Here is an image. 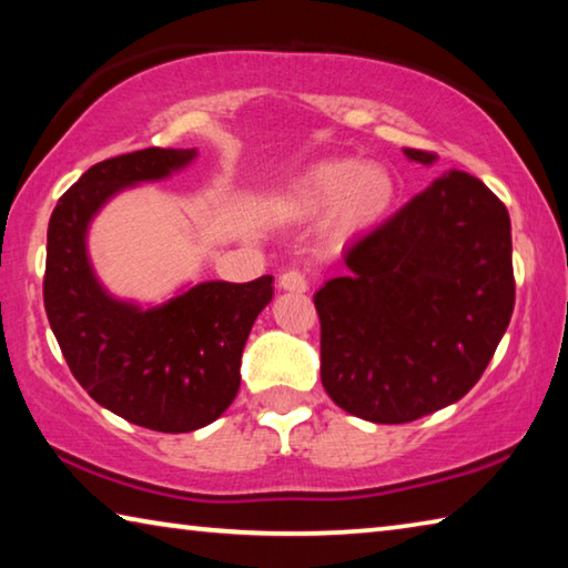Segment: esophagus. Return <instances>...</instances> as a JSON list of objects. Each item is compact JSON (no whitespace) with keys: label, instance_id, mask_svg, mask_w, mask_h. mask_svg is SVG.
<instances>
[{"label":"esophagus","instance_id":"1","mask_svg":"<svg viewBox=\"0 0 568 568\" xmlns=\"http://www.w3.org/2000/svg\"><path fill=\"white\" fill-rule=\"evenodd\" d=\"M277 287L285 293H305L307 281L301 271H285L281 277H277Z\"/></svg>","mask_w":568,"mask_h":568}]
</instances>
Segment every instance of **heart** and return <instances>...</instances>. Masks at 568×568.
Masks as SVG:
<instances>
[{"mask_svg": "<svg viewBox=\"0 0 568 568\" xmlns=\"http://www.w3.org/2000/svg\"><path fill=\"white\" fill-rule=\"evenodd\" d=\"M398 197V180L381 162L323 160L303 170L281 190L277 205L293 217H315L331 210L338 235H355L376 227Z\"/></svg>", "mask_w": 568, "mask_h": 568, "instance_id": "heart-1", "label": "heart"}]
</instances>
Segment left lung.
Masks as SVG:
<instances>
[{
  "mask_svg": "<svg viewBox=\"0 0 568 568\" xmlns=\"http://www.w3.org/2000/svg\"><path fill=\"white\" fill-rule=\"evenodd\" d=\"M430 168V152L403 148ZM318 293L321 381L335 406L408 423L476 386L514 313L511 220L491 190L448 170L343 255Z\"/></svg>",
  "mask_w": 568,
  "mask_h": 568,
  "instance_id": "obj_1",
  "label": "left lung"
}]
</instances>
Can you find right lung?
<instances>
[{"label":"right lung","mask_w":568,"mask_h":568,"mask_svg":"<svg viewBox=\"0 0 568 568\" xmlns=\"http://www.w3.org/2000/svg\"><path fill=\"white\" fill-rule=\"evenodd\" d=\"M195 158V148H148L98 162L60 197L47 230L44 311L72 376L102 408L162 434L203 428L235 400L245 341L273 301V275L187 283L142 305L104 287L88 237L112 197L168 180Z\"/></svg>","instance_id":"obj_1"}]
</instances>
